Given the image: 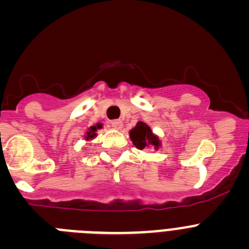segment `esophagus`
<instances>
[{
	"mask_svg": "<svg viewBox=\"0 0 249 249\" xmlns=\"http://www.w3.org/2000/svg\"><path fill=\"white\" fill-rule=\"evenodd\" d=\"M111 126L113 127L114 129H121L123 127V122L121 120H113L111 121Z\"/></svg>",
	"mask_w": 249,
	"mask_h": 249,
	"instance_id": "esophagus-1",
	"label": "esophagus"
}]
</instances>
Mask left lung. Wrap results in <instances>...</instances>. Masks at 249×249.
Segmentation results:
<instances>
[{"label": "left lung", "instance_id": "1", "mask_svg": "<svg viewBox=\"0 0 249 249\" xmlns=\"http://www.w3.org/2000/svg\"><path fill=\"white\" fill-rule=\"evenodd\" d=\"M129 137H131L132 143L138 149H143L144 147L148 146L155 147V149H158L160 147V138L152 132L151 127L147 123L138 122L135 128L129 131Z\"/></svg>", "mask_w": 249, "mask_h": 249}]
</instances>
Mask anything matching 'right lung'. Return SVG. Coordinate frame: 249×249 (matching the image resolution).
Listing matches in <instances>:
<instances>
[{"label": "right lung", "mask_w": 249, "mask_h": 249, "mask_svg": "<svg viewBox=\"0 0 249 249\" xmlns=\"http://www.w3.org/2000/svg\"><path fill=\"white\" fill-rule=\"evenodd\" d=\"M100 128H102V123H97V124H94V126L89 127V128L87 129L85 133L86 141H91V140H93V138H96V136H97V133H96V132H97V129H100Z\"/></svg>", "instance_id": "1"}]
</instances>
